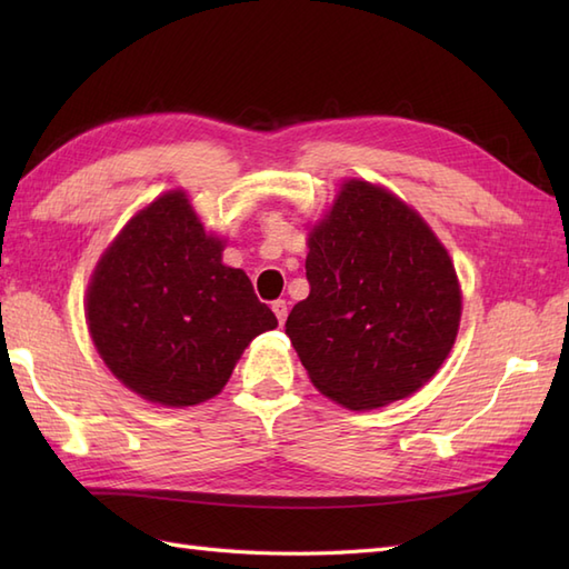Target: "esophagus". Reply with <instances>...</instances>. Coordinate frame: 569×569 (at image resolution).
Returning <instances> with one entry per match:
<instances>
[{"instance_id": "obj_1", "label": "esophagus", "mask_w": 569, "mask_h": 569, "mask_svg": "<svg viewBox=\"0 0 569 569\" xmlns=\"http://www.w3.org/2000/svg\"><path fill=\"white\" fill-rule=\"evenodd\" d=\"M271 310L276 312V320H278V325H283V322H286V318H288V303H286V300H276V303L271 306Z\"/></svg>"}]
</instances>
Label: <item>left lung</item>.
I'll use <instances>...</instances> for the list:
<instances>
[{"label": "left lung", "instance_id": "left-lung-1", "mask_svg": "<svg viewBox=\"0 0 569 569\" xmlns=\"http://www.w3.org/2000/svg\"><path fill=\"white\" fill-rule=\"evenodd\" d=\"M308 249L310 296L286 335L316 389L369 410L426 386L455 345L462 293L422 217L389 190L347 180Z\"/></svg>", "mask_w": 569, "mask_h": 569}]
</instances>
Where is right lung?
<instances>
[{
  "label": "right lung",
  "instance_id": "obj_1",
  "mask_svg": "<svg viewBox=\"0 0 569 569\" xmlns=\"http://www.w3.org/2000/svg\"><path fill=\"white\" fill-rule=\"evenodd\" d=\"M186 192L131 217L88 286V328L104 365L151 403L217 396L253 337L278 320L241 269L222 263Z\"/></svg>",
  "mask_w": 569,
  "mask_h": 569
}]
</instances>
